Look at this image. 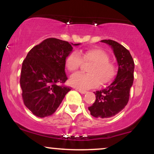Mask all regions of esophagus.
Masks as SVG:
<instances>
[{
    "label": "esophagus",
    "mask_w": 154,
    "mask_h": 154,
    "mask_svg": "<svg viewBox=\"0 0 154 154\" xmlns=\"http://www.w3.org/2000/svg\"><path fill=\"white\" fill-rule=\"evenodd\" d=\"M77 90L79 92V93H82V94H85V93H87V91H85V90H82V89H77Z\"/></svg>",
    "instance_id": "34e87169"
}]
</instances>
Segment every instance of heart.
Masks as SVG:
<instances>
[{"instance_id":"heart-1","label":"heart","mask_w":154,"mask_h":154,"mask_svg":"<svg viewBox=\"0 0 154 154\" xmlns=\"http://www.w3.org/2000/svg\"><path fill=\"white\" fill-rule=\"evenodd\" d=\"M91 64L88 68V74L77 73L70 78V84L80 89H89L98 85L110 82L116 75V68L109 61V56L106 51L98 48L86 51H72L65 60V66L71 72L78 70L83 65Z\"/></svg>"}]
</instances>
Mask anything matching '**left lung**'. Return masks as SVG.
<instances>
[{
  "label": "left lung",
  "instance_id": "1",
  "mask_svg": "<svg viewBox=\"0 0 154 154\" xmlns=\"http://www.w3.org/2000/svg\"><path fill=\"white\" fill-rule=\"evenodd\" d=\"M101 42L113 49L119 69L116 77L110 85L94 92L95 101L88 109L94 117L106 119L115 116L128 104L134 80L135 64L130 51L121 44L112 40H103Z\"/></svg>",
  "mask_w": 154,
  "mask_h": 154
}]
</instances>
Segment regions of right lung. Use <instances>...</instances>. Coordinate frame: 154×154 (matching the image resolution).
<instances>
[{"label":"right lung","instance_id":"obj_1","mask_svg":"<svg viewBox=\"0 0 154 154\" xmlns=\"http://www.w3.org/2000/svg\"><path fill=\"white\" fill-rule=\"evenodd\" d=\"M72 45L57 38L45 39L33 47L23 61L20 77L22 99L38 117L52 115L71 91L63 84L67 80L65 60L72 51Z\"/></svg>","mask_w":154,"mask_h":154}]
</instances>
